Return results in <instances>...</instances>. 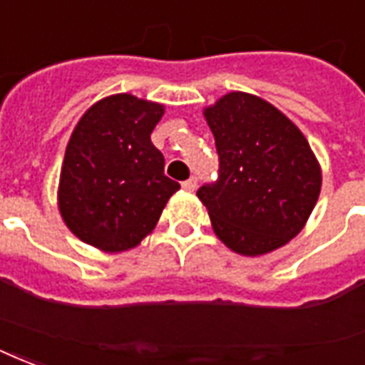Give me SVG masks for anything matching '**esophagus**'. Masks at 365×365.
Segmentation results:
<instances>
[{"mask_svg":"<svg viewBox=\"0 0 365 365\" xmlns=\"http://www.w3.org/2000/svg\"><path fill=\"white\" fill-rule=\"evenodd\" d=\"M196 186H198V179H196V177H190V179L182 182V188L188 190V192H194V190H196Z\"/></svg>","mask_w":365,"mask_h":365,"instance_id":"1","label":"esophagus"}]
</instances>
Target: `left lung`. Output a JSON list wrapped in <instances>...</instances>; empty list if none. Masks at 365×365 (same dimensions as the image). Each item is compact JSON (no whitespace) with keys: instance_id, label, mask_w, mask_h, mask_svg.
<instances>
[{"instance_id":"left-lung-1","label":"left lung","mask_w":365,"mask_h":365,"mask_svg":"<svg viewBox=\"0 0 365 365\" xmlns=\"http://www.w3.org/2000/svg\"><path fill=\"white\" fill-rule=\"evenodd\" d=\"M219 153V179L200 186L212 227L242 256L273 252L302 231L322 190L306 136L269 101L231 92L204 109Z\"/></svg>"}]
</instances>
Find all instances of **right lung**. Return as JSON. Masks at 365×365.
<instances>
[{
	"label": "right lung",
	"instance_id": "obj_1",
	"mask_svg": "<svg viewBox=\"0 0 365 365\" xmlns=\"http://www.w3.org/2000/svg\"><path fill=\"white\" fill-rule=\"evenodd\" d=\"M161 103L108 96L82 115L65 150L57 204L82 242L125 252L153 231L167 200L180 188L163 173V153L150 134Z\"/></svg>",
	"mask_w": 365,
	"mask_h": 365
}]
</instances>
